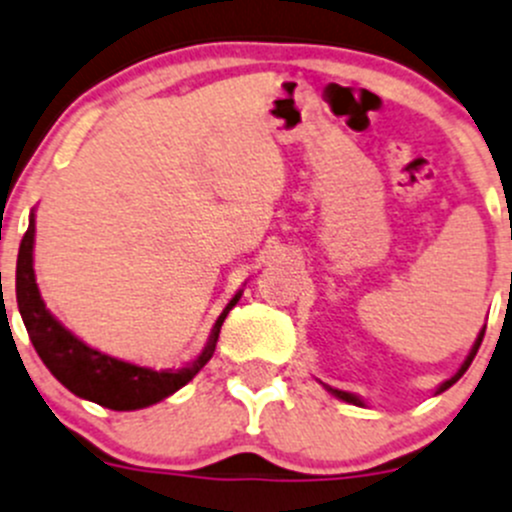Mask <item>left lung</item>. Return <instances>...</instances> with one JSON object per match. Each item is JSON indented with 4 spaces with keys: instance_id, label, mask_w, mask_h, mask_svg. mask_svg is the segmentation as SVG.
<instances>
[{
    "instance_id": "8db88e82",
    "label": "left lung",
    "mask_w": 512,
    "mask_h": 512,
    "mask_svg": "<svg viewBox=\"0 0 512 512\" xmlns=\"http://www.w3.org/2000/svg\"><path fill=\"white\" fill-rule=\"evenodd\" d=\"M483 335H485V330H480V335H478V340H475V345H473V350H470V355L465 357V362H463V365H460V370L455 372V375L450 377V380H445L443 385H440V388H438V393H443V390H448L450 385H455V382H458L460 377L465 375V370H468V367H470V362H473L475 352H478L480 342H483ZM327 390H330L332 395H337V398H340V400H345V403H352V405H365V403H362L360 398H357V395H352V393H345V390H335V388H327Z\"/></svg>"
}]
</instances>
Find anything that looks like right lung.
<instances>
[{
  "label": "right lung",
  "mask_w": 512,
  "mask_h": 512,
  "mask_svg": "<svg viewBox=\"0 0 512 512\" xmlns=\"http://www.w3.org/2000/svg\"><path fill=\"white\" fill-rule=\"evenodd\" d=\"M32 247L34 215L29 220L27 232H24L17 257V305L19 312H22L24 327L29 332V340H32L34 350L42 357L44 365L49 367V372L62 382L69 393L92 400V403L109 410L147 408V405L160 403L167 395L177 393L182 385H187L210 362L217 337H220L222 322H225L227 312L237 305L242 295V292H237L230 305L222 310L215 327H212L210 342L195 360L187 362L180 370L157 372L150 370V367L132 365V362L117 360V357L92 350L82 340H77L67 327H62V322L54 320L52 312L44 307L37 280H34Z\"/></svg>",
  "instance_id": "obj_1"
}]
</instances>
